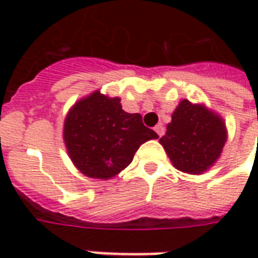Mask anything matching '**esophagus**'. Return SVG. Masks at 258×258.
Returning <instances> with one entry per match:
<instances>
[{"label":"esophagus","mask_w":258,"mask_h":258,"mask_svg":"<svg viewBox=\"0 0 258 258\" xmlns=\"http://www.w3.org/2000/svg\"><path fill=\"white\" fill-rule=\"evenodd\" d=\"M155 131H156L159 137H162V135L164 134V127H163L162 124H159V125H156V127H155Z\"/></svg>","instance_id":"1"}]
</instances>
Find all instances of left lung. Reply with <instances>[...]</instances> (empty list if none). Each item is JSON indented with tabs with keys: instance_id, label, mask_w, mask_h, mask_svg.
Listing matches in <instances>:
<instances>
[{
	"instance_id": "1",
	"label": "left lung",
	"mask_w": 258,
	"mask_h": 258,
	"mask_svg": "<svg viewBox=\"0 0 258 258\" xmlns=\"http://www.w3.org/2000/svg\"><path fill=\"white\" fill-rule=\"evenodd\" d=\"M227 141L225 124L202 105L182 101L175 109L160 144L174 167L188 174H200L214 164Z\"/></svg>"
}]
</instances>
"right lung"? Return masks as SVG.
I'll return each instance as SVG.
<instances>
[{"instance_id":"1","label":"right lung","mask_w":258,"mask_h":258,"mask_svg":"<svg viewBox=\"0 0 258 258\" xmlns=\"http://www.w3.org/2000/svg\"><path fill=\"white\" fill-rule=\"evenodd\" d=\"M159 135L142 123L140 113L124 112L120 98L99 91L79 101L64 120L69 156L91 178L107 179L128 166L144 142Z\"/></svg>"}]
</instances>
